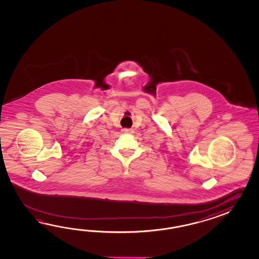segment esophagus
<instances>
[{"instance_id":"esophagus-1","label":"esophagus","mask_w":259,"mask_h":259,"mask_svg":"<svg viewBox=\"0 0 259 259\" xmlns=\"http://www.w3.org/2000/svg\"><path fill=\"white\" fill-rule=\"evenodd\" d=\"M122 132H123L124 134H131V133H132V131L131 128H123Z\"/></svg>"}]
</instances>
